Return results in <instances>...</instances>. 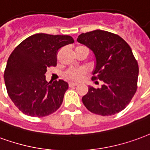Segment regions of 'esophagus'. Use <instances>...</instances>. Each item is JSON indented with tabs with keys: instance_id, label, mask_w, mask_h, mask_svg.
<instances>
[{
	"instance_id": "1",
	"label": "esophagus",
	"mask_w": 150,
	"mask_h": 150,
	"mask_svg": "<svg viewBox=\"0 0 150 150\" xmlns=\"http://www.w3.org/2000/svg\"><path fill=\"white\" fill-rule=\"evenodd\" d=\"M78 85L77 83H74V82H69V87H74V86H76Z\"/></svg>"
}]
</instances>
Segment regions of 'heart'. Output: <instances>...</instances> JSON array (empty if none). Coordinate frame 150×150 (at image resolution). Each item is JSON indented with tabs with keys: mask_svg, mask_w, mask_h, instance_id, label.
<instances>
[{
	"mask_svg": "<svg viewBox=\"0 0 150 150\" xmlns=\"http://www.w3.org/2000/svg\"><path fill=\"white\" fill-rule=\"evenodd\" d=\"M81 47V46H78ZM77 48V47H76ZM86 74V70L83 68H71L69 69L65 73H64V76L69 80L71 81H80L82 79V77L85 76V74Z\"/></svg>",
	"mask_w": 150,
	"mask_h": 150,
	"instance_id": "b5f03b06",
	"label": "heart"
}]
</instances>
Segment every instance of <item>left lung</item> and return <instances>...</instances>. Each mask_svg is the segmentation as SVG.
I'll use <instances>...</instances> for the list:
<instances>
[{"mask_svg": "<svg viewBox=\"0 0 150 150\" xmlns=\"http://www.w3.org/2000/svg\"><path fill=\"white\" fill-rule=\"evenodd\" d=\"M77 41L96 57L92 79L103 81L101 88L88 86L82 102L90 112L114 115L129 104L137 88L138 64L127 42L118 35L97 29L81 33ZM97 82V81H96Z\"/></svg>", "mask_w": 150, "mask_h": 150, "instance_id": "left-lung-1", "label": "left lung"}]
</instances>
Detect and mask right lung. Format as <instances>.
<instances>
[{"mask_svg": "<svg viewBox=\"0 0 150 150\" xmlns=\"http://www.w3.org/2000/svg\"><path fill=\"white\" fill-rule=\"evenodd\" d=\"M74 42L68 35L37 33L14 49L8 59L4 79L8 94L20 111L42 117L60 108L69 85L63 80L50 84L45 73L47 68L57 65L58 50Z\"/></svg>", "mask_w": 150, "mask_h": 150, "instance_id": "right-lung-1", "label": "right lung"}]
</instances>
